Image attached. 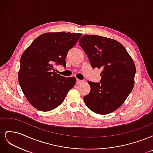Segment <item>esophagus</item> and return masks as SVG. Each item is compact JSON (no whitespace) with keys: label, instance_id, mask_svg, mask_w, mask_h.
<instances>
[{"label":"esophagus","instance_id":"34e87169","mask_svg":"<svg viewBox=\"0 0 153 153\" xmlns=\"http://www.w3.org/2000/svg\"><path fill=\"white\" fill-rule=\"evenodd\" d=\"M84 82V81L83 80H79V79H76V84H82V83Z\"/></svg>","mask_w":153,"mask_h":153}]
</instances>
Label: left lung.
I'll return each mask as SVG.
<instances>
[{
  "instance_id": "obj_1",
  "label": "left lung",
  "mask_w": 153,
  "mask_h": 153,
  "mask_svg": "<svg viewBox=\"0 0 153 153\" xmlns=\"http://www.w3.org/2000/svg\"><path fill=\"white\" fill-rule=\"evenodd\" d=\"M92 68L101 69L100 83L88 81L91 91L84 98L91 111L108 114L119 108L135 84L133 59L119 41L100 36L84 35L79 40Z\"/></svg>"
}]
</instances>
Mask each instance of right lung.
Segmentation results:
<instances>
[{
    "mask_svg": "<svg viewBox=\"0 0 153 153\" xmlns=\"http://www.w3.org/2000/svg\"><path fill=\"white\" fill-rule=\"evenodd\" d=\"M80 33L47 32L36 38L22 55L18 82L25 98L36 109L52 110L61 105L76 78H66L54 70V64L66 66V57Z\"/></svg>",
    "mask_w": 153,
    "mask_h": 153,
    "instance_id": "1",
    "label": "right lung"
}]
</instances>
